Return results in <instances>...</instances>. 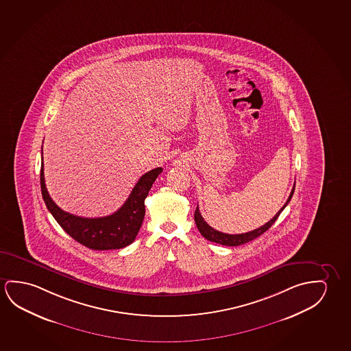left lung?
<instances>
[{"label":"left lung","instance_id":"1","mask_svg":"<svg viewBox=\"0 0 351 351\" xmlns=\"http://www.w3.org/2000/svg\"><path fill=\"white\" fill-rule=\"evenodd\" d=\"M294 188H295V184L293 185V189H292L291 194L288 196L286 204H283L282 208L278 210V213L275 215V217H274L272 219L269 220L267 224L263 225V226L258 228L256 230L250 231V232H245V234H236V235L224 234V232H220V231L215 230L212 226H210V225L207 224V223L204 221V218H202V215L199 213V206L196 207V210H195V223L197 225V229H199V232H201V235L204 236L206 240L212 241V242L219 243V245H224V246H240V245H243V243H247V242H250V241L254 240V239H256L258 236H261L262 234H264V232H265V231H267V229H269V228H270V226L276 221L280 213L286 208V206L289 204V201L292 199V196H293L294 193Z\"/></svg>","mask_w":351,"mask_h":351}]
</instances>
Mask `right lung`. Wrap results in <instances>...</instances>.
Here are the masks:
<instances>
[{"label":"right lung","instance_id":"obj_1","mask_svg":"<svg viewBox=\"0 0 351 351\" xmlns=\"http://www.w3.org/2000/svg\"><path fill=\"white\" fill-rule=\"evenodd\" d=\"M161 172L162 168L157 167L143 174L120 210H116L111 215L100 218H82L70 215L59 208L56 202H53L45 184L43 157L40 180L43 201L64 231L71 236L73 240L90 250L106 251L120 250L131 245L136 240L145 215L144 201L147 199L152 184Z\"/></svg>","mask_w":351,"mask_h":351}]
</instances>
